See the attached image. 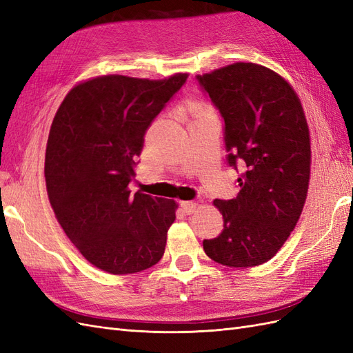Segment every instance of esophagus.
<instances>
[{
  "instance_id": "34e87169",
  "label": "esophagus",
  "mask_w": 353,
  "mask_h": 353,
  "mask_svg": "<svg viewBox=\"0 0 353 353\" xmlns=\"http://www.w3.org/2000/svg\"><path fill=\"white\" fill-rule=\"evenodd\" d=\"M181 208L184 209L187 215H191V213H194L196 209L199 208V203L197 201H181Z\"/></svg>"
}]
</instances>
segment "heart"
I'll return each instance as SVG.
<instances>
[{
	"instance_id": "1",
	"label": "heart",
	"mask_w": 353,
	"mask_h": 353,
	"mask_svg": "<svg viewBox=\"0 0 353 353\" xmlns=\"http://www.w3.org/2000/svg\"><path fill=\"white\" fill-rule=\"evenodd\" d=\"M206 109H209V108H208V105L203 104V103H196V104H194V113L201 112V110H206Z\"/></svg>"
}]
</instances>
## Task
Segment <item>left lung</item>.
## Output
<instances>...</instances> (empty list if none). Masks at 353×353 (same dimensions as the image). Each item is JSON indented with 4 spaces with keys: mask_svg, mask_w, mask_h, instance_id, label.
Returning a JSON list of instances; mask_svg holds the SVG:
<instances>
[{
    "mask_svg": "<svg viewBox=\"0 0 353 353\" xmlns=\"http://www.w3.org/2000/svg\"><path fill=\"white\" fill-rule=\"evenodd\" d=\"M197 79L223 117L230 166H241L237 197L213 200L223 230L203 249L231 268L262 265L283 248L307 196L311 135L301 99L258 63H232Z\"/></svg>",
    "mask_w": 353,
    "mask_h": 353,
    "instance_id": "obj_1",
    "label": "left lung"
}]
</instances>
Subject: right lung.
I'll return each mask as SVG.
<instances>
[{
	"label": "right lung",
	"mask_w": 353,
	"mask_h": 353,
	"mask_svg": "<svg viewBox=\"0 0 353 353\" xmlns=\"http://www.w3.org/2000/svg\"><path fill=\"white\" fill-rule=\"evenodd\" d=\"M188 73L165 79L103 74L74 85L52 121L46 152L51 208L74 248L113 275L156 265L178 203L137 191L144 135Z\"/></svg>",
	"instance_id": "obj_1"
}]
</instances>
